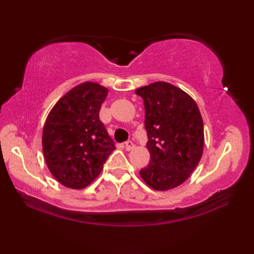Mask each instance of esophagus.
I'll list each match as a JSON object with an SVG mask.
<instances>
[{"mask_svg":"<svg viewBox=\"0 0 254 254\" xmlns=\"http://www.w3.org/2000/svg\"><path fill=\"white\" fill-rule=\"evenodd\" d=\"M124 148H126V150H132L134 148V144L131 141H127L124 144Z\"/></svg>","mask_w":254,"mask_h":254,"instance_id":"esophagus-1","label":"esophagus"}]
</instances>
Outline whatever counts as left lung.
I'll list each match as a JSON object with an SVG mask.
<instances>
[{"mask_svg": "<svg viewBox=\"0 0 254 254\" xmlns=\"http://www.w3.org/2000/svg\"><path fill=\"white\" fill-rule=\"evenodd\" d=\"M135 93L144 100L150 154L148 166L139 175L154 190L168 191L182 185L202 157L201 112L190 95L169 83L155 82Z\"/></svg>", "mask_w": 254, "mask_h": 254, "instance_id": "obj_1", "label": "left lung"}]
</instances>
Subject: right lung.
<instances>
[{"label":"right lung","mask_w":254,"mask_h":254,"mask_svg":"<svg viewBox=\"0 0 254 254\" xmlns=\"http://www.w3.org/2000/svg\"><path fill=\"white\" fill-rule=\"evenodd\" d=\"M108 88L85 82L61 97L48 115L42 150L52 176L62 186L80 190L99 176L116 148L99 120Z\"/></svg>","instance_id":"add662e5"}]
</instances>
